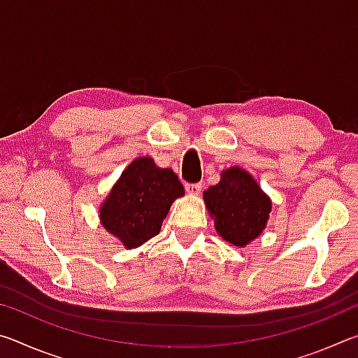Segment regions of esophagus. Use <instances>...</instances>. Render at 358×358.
I'll use <instances>...</instances> for the list:
<instances>
[{
    "instance_id": "1",
    "label": "esophagus",
    "mask_w": 358,
    "mask_h": 358,
    "mask_svg": "<svg viewBox=\"0 0 358 358\" xmlns=\"http://www.w3.org/2000/svg\"><path fill=\"white\" fill-rule=\"evenodd\" d=\"M185 189L187 191V194H191V196H199V192H201V189H202V185L201 183H186Z\"/></svg>"
}]
</instances>
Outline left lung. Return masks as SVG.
Returning <instances> with one entry per match:
<instances>
[{"mask_svg":"<svg viewBox=\"0 0 358 358\" xmlns=\"http://www.w3.org/2000/svg\"><path fill=\"white\" fill-rule=\"evenodd\" d=\"M203 202L217 235L237 248L260 237L273 205L252 175L238 166L224 169L217 185L203 191Z\"/></svg>","mask_w":358,"mask_h":358,"instance_id":"8db88e82","label":"left lung"}]
</instances>
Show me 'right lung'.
<instances>
[{
  "instance_id": "right-lung-1",
  "label": "right lung",
  "mask_w": 358,
  "mask_h": 358,
  "mask_svg": "<svg viewBox=\"0 0 358 358\" xmlns=\"http://www.w3.org/2000/svg\"><path fill=\"white\" fill-rule=\"evenodd\" d=\"M183 196V185L172 169L141 156L121 172L101 202L99 221L126 250H134L159 234L172 203Z\"/></svg>"
}]
</instances>
